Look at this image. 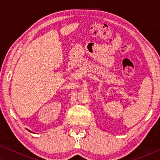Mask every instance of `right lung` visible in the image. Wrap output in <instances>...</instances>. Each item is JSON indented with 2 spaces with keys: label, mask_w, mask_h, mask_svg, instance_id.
<instances>
[{
  "label": "right lung",
  "mask_w": 160,
  "mask_h": 160,
  "mask_svg": "<svg viewBox=\"0 0 160 160\" xmlns=\"http://www.w3.org/2000/svg\"><path fill=\"white\" fill-rule=\"evenodd\" d=\"M28 131H29V130H28ZM30 132H32V131H30Z\"/></svg>",
  "instance_id": "obj_1"
}]
</instances>
